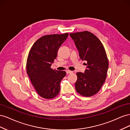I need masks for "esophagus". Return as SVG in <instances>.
<instances>
[{"label":"esophagus","instance_id":"34e87169","mask_svg":"<svg viewBox=\"0 0 130 130\" xmlns=\"http://www.w3.org/2000/svg\"><path fill=\"white\" fill-rule=\"evenodd\" d=\"M66 73L68 74H72L73 73V72L72 71H70V70H66Z\"/></svg>","mask_w":130,"mask_h":130}]
</instances>
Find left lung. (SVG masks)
Here are the masks:
<instances>
[{"mask_svg":"<svg viewBox=\"0 0 130 130\" xmlns=\"http://www.w3.org/2000/svg\"><path fill=\"white\" fill-rule=\"evenodd\" d=\"M82 60L87 63L84 73H77V92L84 96H91L99 91L107 76L108 60L104 47L96 36L87 31L69 34Z\"/></svg>","mask_w":130,"mask_h":130,"instance_id":"1","label":"left lung"}]
</instances>
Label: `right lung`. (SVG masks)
Masks as SVG:
<instances>
[{
  "label": "right lung",
  "mask_w": 130,
  "mask_h": 130,
  "mask_svg": "<svg viewBox=\"0 0 130 130\" xmlns=\"http://www.w3.org/2000/svg\"><path fill=\"white\" fill-rule=\"evenodd\" d=\"M68 36V33L43 36L35 42L29 53L27 74L37 93L44 99H53L60 92V82L66 73L53 70L51 66Z\"/></svg>",
  "instance_id": "right-lung-1"
}]
</instances>
